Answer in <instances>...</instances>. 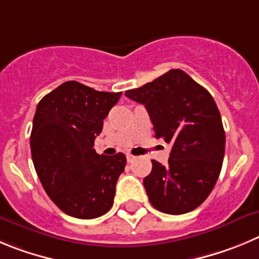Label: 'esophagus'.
<instances>
[{"instance_id": "1", "label": "esophagus", "mask_w": 259, "mask_h": 259, "mask_svg": "<svg viewBox=\"0 0 259 259\" xmlns=\"http://www.w3.org/2000/svg\"><path fill=\"white\" fill-rule=\"evenodd\" d=\"M126 158H127V162H133V161H134V159L137 158V157L133 156V154H130V153H127L126 154Z\"/></svg>"}]
</instances>
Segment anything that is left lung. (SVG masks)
<instances>
[{
	"label": "left lung",
	"instance_id": "obj_1",
	"mask_svg": "<svg viewBox=\"0 0 259 259\" xmlns=\"http://www.w3.org/2000/svg\"><path fill=\"white\" fill-rule=\"evenodd\" d=\"M125 96L146 106L154 137L171 144L167 165L153 159L143 180L152 206L168 214L199 207L214 188L225 154V130L213 97L180 69Z\"/></svg>",
	"mask_w": 259,
	"mask_h": 259
}]
</instances>
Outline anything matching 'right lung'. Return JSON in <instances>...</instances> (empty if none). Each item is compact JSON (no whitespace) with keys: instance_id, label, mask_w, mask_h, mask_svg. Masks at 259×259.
<instances>
[{"instance_id":"obj_1","label":"right lung","mask_w":259,"mask_h":259,"mask_svg":"<svg viewBox=\"0 0 259 259\" xmlns=\"http://www.w3.org/2000/svg\"><path fill=\"white\" fill-rule=\"evenodd\" d=\"M121 97L66 81L40 100L30 134L31 158L46 193L66 214L91 220L110 211L124 153L98 154L94 139Z\"/></svg>"}]
</instances>
